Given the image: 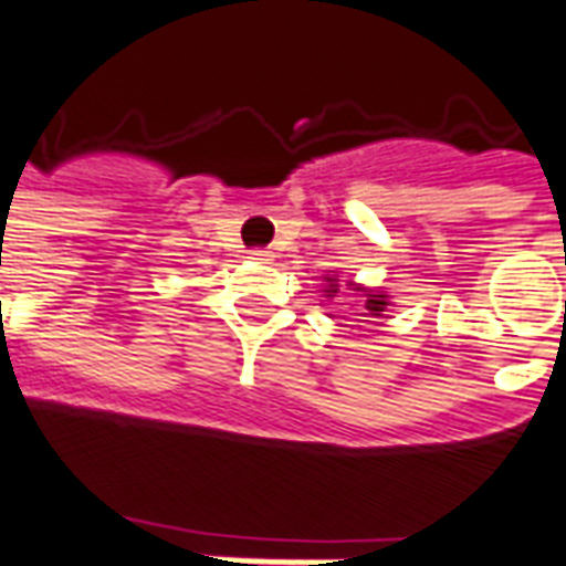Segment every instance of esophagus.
<instances>
[{"instance_id":"34e87169","label":"esophagus","mask_w":566,"mask_h":566,"mask_svg":"<svg viewBox=\"0 0 566 566\" xmlns=\"http://www.w3.org/2000/svg\"><path fill=\"white\" fill-rule=\"evenodd\" d=\"M269 256H272V251H265V249L251 251V260H269Z\"/></svg>"}]
</instances>
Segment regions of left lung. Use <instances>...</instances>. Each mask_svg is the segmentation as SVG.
<instances>
[{
    "label": "left lung",
    "instance_id": "obj_1",
    "mask_svg": "<svg viewBox=\"0 0 566 566\" xmlns=\"http://www.w3.org/2000/svg\"><path fill=\"white\" fill-rule=\"evenodd\" d=\"M326 283H329V289L326 292H338V286H335V277H326ZM385 294H367V303H364V310H367V315L376 317L378 312H385Z\"/></svg>",
    "mask_w": 566,
    "mask_h": 566
}]
</instances>
